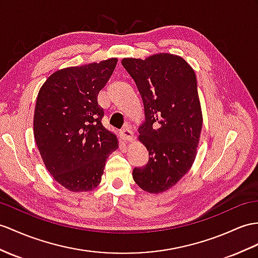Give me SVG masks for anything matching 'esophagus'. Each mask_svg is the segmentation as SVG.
Listing matches in <instances>:
<instances>
[{
    "instance_id": "1",
    "label": "esophagus",
    "mask_w": 258,
    "mask_h": 258,
    "mask_svg": "<svg viewBox=\"0 0 258 258\" xmlns=\"http://www.w3.org/2000/svg\"><path fill=\"white\" fill-rule=\"evenodd\" d=\"M120 136H121V139L123 141H125V142H127V141H133V139H134V133L128 127H124L120 131Z\"/></svg>"
}]
</instances>
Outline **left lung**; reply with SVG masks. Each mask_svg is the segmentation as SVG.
I'll use <instances>...</instances> for the list:
<instances>
[{"mask_svg": "<svg viewBox=\"0 0 258 258\" xmlns=\"http://www.w3.org/2000/svg\"><path fill=\"white\" fill-rule=\"evenodd\" d=\"M121 63L136 82L146 115L138 138L149 151V162L134 169V180L144 191H166L189 171L197 155L203 112L196 74L172 53L123 58Z\"/></svg>", "mask_w": 258, "mask_h": 258, "instance_id": "1", "label": "left lung"}]
</instances>
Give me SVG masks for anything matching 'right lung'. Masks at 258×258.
<instances>
[{
  "label": "right lung",
  "instance_id": "add662e5",
  "mask_svg": "<svg viewBox=\"0 0 258 258\" xmlns=\"http://www.w3.org/2000/svg\"><path fill=\"white\" fill-rule=\"evenodd\" d=\"M117 58L64 68L46 80L37 96L34 137L54 180L73 192L96 188L108 155L118 149L115 134L102 124L99 91Z\"/></svg>",
  "mask_w": 258,
  "mask_h": 258
}]
</instances>
